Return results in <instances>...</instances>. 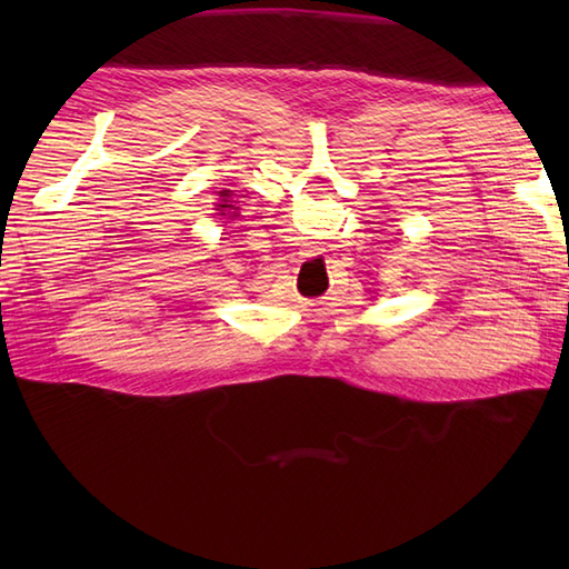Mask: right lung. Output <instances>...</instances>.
Segmentation results:
<instances>
[{"label":"right lung","mask_w":569,"mask_h":569,"mask_svg":"<svg viewBox=\"0 0 569 569\" xmlns=\"http://www.w3.org/2000/svg\"><path fill=\"white\" fill-rule=\"evenodd\" d=\"M217 210H220V214H232L229 210H239V208H234L232 200H229V190L220 192V204H217ZM232 217H237V212Z\"/></svg>","instance_id":"add662e5"}]
</instances>
